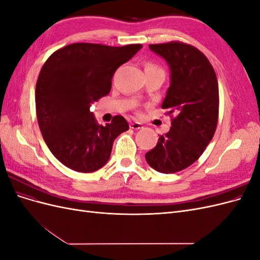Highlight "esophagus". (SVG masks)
Returning <instances> with one entry per match:
<instances>
[{
  "instance_id": "obj_1",
  "label": "esophagus",
  "mask_w": 260,
  "mask_h": 260,
  "mask_svg": "<svg viewBox=\"0 0 260 260\" xmlns=\"http://www.w3.org/2000/svg\"><path fill=\"white\" fill-rule=\"evenodd\" d=\"M130 128L135 129V130H139V129L143 128V124L139 121H132V122H130Z\"/></svg>"
}]
</instances>
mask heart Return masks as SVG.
<instances>
[{"label": "heart", "mask_w": 260, "mask_h": 260, "mask_svg": "<svg viewBox=\"0 0 260 260\" xmlns=\"http://www.w3.org/2000/svg\"><path fill=\"white\" fill-rule=\"evenodd\" d=\"M145 72H162V70L153 62H147L145 65Z\"/></svg>", "instance_id": "heart-1"}]
</instances>
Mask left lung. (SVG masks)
Returning a JSON list of instances; mask_svg holds the SVG:
<instances>
[{
  "instance_id": "8db88e82",
  "label": "left lung",
  "mask_w": 260,
  "mask_h": 260,
  "mask_svg": "<svg viewBox=\"0 0 260 260\" xmlns=\"http://www.w3.org/2000/svg\"><path fill=\"white\" fill-rule=\"evenodd\" d=\"M170 68V86L161 108L172 117L171 128L145 154L161 174H174L198 160L215 135L219 90L214 68L200 50L182 42L149 44Z\"/></svg>"
}]
</instances>
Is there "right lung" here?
I'll return each mask as SVG.
<instances>
[{
	"label": "right lung",
	"instance_id": "1",
	"mask_svg": "<svg viewBox=\"0 0 260 260\" xmlns=\"http://www.w3.org/2000/svg\"><path fill=\"white\" fill-rule=\"evenodd\" d=\"M140 49L141 44L74 43L44 62L36 85L37 118L46 145L66 167L99 170L108 161L115 139L129 129L122 116L99 124L90 107L107 95L117 68Z\"/></svg>",
	"mask_w": 260,
	"mask_h": 260
}]
</instances>
